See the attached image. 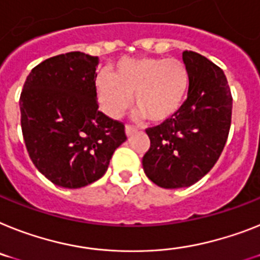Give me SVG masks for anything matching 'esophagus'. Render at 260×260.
<instances>
[{"mask_svg": "<svg viewBox=\"0 0 260 260\" xmlns=\"http://www.w3.org/2000/svg\"><path fill=\"white\" fill-rule=\"evenodd\" d=\"M136 131H137L136 126L129 125V124H126V125H125V134H126V136H131V135L134 134V132H136Z\"/></svg>", "mask_w": 260, "mask_h": 260, "instance_id": "esophagus-1", "label": "esophagus"}]
</instances>
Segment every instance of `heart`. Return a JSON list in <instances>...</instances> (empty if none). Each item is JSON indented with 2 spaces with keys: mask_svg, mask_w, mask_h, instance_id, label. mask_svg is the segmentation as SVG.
<instances>
[{
  "mask_svg": "<svg viewBox=\"0 0 260 260\" xmlns=\"http://www.w3.org/2000/svg\"><path fill=\"white\" fill-rule=\"evenodd\" d=\"M189 87V73L178 59L156 56L128 58L117 62L112 73H100L95 88L102 110L120 119L132 104L153 123L169 119L181 108Z\"/></svg>",
  "mask_w": 260,
  "mask_h": 260,
  "instance_id": "obj_1",
  "label": "heart"
}]
</instances>
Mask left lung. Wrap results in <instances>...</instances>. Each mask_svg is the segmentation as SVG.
<instances>
[{"label": "left lung", "mask_w": 260, "mask_h": 260, "mask_svg": "<svg viewBox=\"0 0 260 260\" xmlns=\"http://www.w3.org/2000/svg\"><path fill=\"white\" fill-rule=\"evenodd\" d=\"M182 59L189 73L187 99L173 116L145 129L150 147L143 157L144 172L165 189L190 186L209 173L231 125L233 98L221 67L189 50Z\"/></svg>", "instance_id": "8db88e82"}]
</instances>
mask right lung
Instances as JSON below:
<instances>
[{"instance_id":"obj_1","label":"right lung","mask_w":260,"mask_h":260,"mask_svg":"<svg viewBox=\"0 0 260 260\" xmlns=\"http://www.w3.org/2000/svg\"><path fill=\"white\" fill-rule=\"evenodd\" d=\"M96 56L71 51L43 60L26 78L19 98L26 149L52 184L78 189L107 172L126 140L124 124L100 112Z\"/></svg>"}]
</instances>
